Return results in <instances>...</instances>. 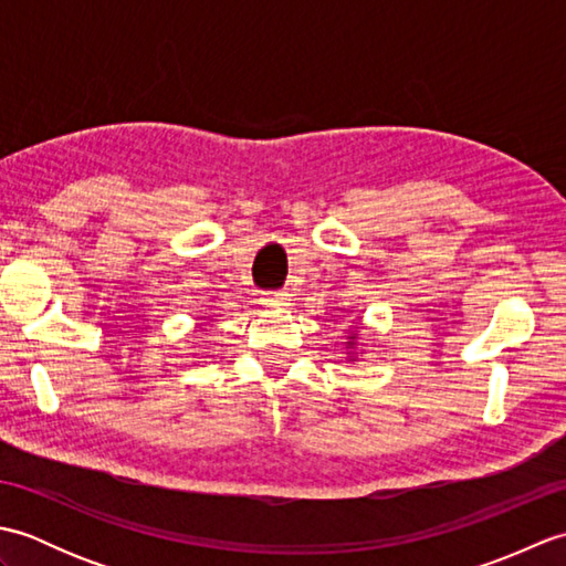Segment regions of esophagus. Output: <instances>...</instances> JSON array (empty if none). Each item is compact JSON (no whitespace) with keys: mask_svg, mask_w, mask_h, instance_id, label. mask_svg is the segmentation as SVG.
Here are the masks:
<instances>
[{"mask_svg":"<svg viewBox=\"0 0 566 566\" xmlns=\"http://www.w3.org/2000/svg\"><path fill=\"white\" fill-rule=\"evenodd\" d=\"M260 302H262L264 306H286V304H290V294H284V292H268V294H262Z\"/></svg>","mask_w":566,"mask_h":566,"instance_id":"1","label":"esophagus"}]
</instances>
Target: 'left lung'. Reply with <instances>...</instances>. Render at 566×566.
I'll use <instances>...</instances> for the list:
<instances>
[{
    "label": "left lung",
    "mask_w": 566,
    "mask_h": 566,
    "mask_svg": "<svg viewBox=\"0 0 566 566\" xmlns=\"http://www.w3.org/2000/svg\"><path fill=\"white\" fill-rule=\"evenodd\" d=\"M355 335L357 333H350V338H347V343H345L347 345V359H350V363H355V359H357V355H355V345H357Z\"/></svg>",
    "instance_id": "obj_1"
}]
</instances>
